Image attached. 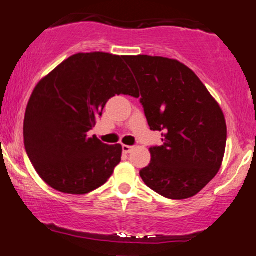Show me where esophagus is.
<instances>
[{"instance_id":"esophagus-1","label":"esophagus","mask_w":256,"mask_h":256,"mask_svg":"<svg viewBox=\"0 0 256 256\" xmlns=\"http://www.w3.org/2000/svg\"><path fill=\"white\" fill-rule=\"evenodd\" d=\"M132 149H134V146H126V144L122 146V152H124L125 154H128V152H131Z\"/></svg>"}]
</instances>
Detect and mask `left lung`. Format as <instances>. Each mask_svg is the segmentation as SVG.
<instances>
[{
	"label": "left lung",
	"instance_id": "1",
	"mask_svg": "<svg viewBox=\"0 0 256 256\" xmlns=\"http://www.w3.org/2000/svg\"><path fill=\"white\" fill-rule=\"evenodd\" d=\"M140 89V104L164 144L140 171L146 186L171 200L195 196L216 177L226 146L224 113L189 67L149 55L125 56Z\"/></svg>",
	"mask_w": 256,
	"mask_h": 256
}]
</instances>
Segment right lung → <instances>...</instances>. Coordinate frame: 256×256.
I'll use <instances>...</instances> for the list:
<instances>
[{
  "label": "right lung",
  "mask_w": 256,
  "mask_h": 256,
  "mask_svg": "<svg viewBox=\"0 0 256 256\" xmlns=\"http://www.w3.org/2000/svg\"><path fill=\"white\" fill-rule=\"evenodd\" d=\"M124 58L79 52L34 88L25 112V149L36 172L52 189L84 195L104 185L122 161V146L104 144L88 132L110 98L138 96Z\"/></svg>",
  "instance_id": "obj_1"
}]
</instances>
